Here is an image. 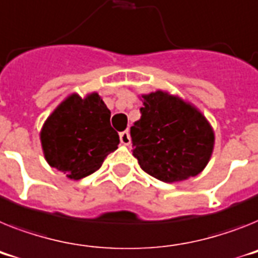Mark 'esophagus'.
Instances as JSON below:
<instances>
[{"label":"esophagus","mask_w":258,"mask_h":258,"mask_svg":"<svg viewBox=\"0 0 258 258\" xmlns=\"http://www.w3.org/2000/svg\"><path fill=\"white\" fill-rule=\"evenodd\" d=\"M119 138H120V143H122L123 146H128L130 143H131V138H130L128 131H123V133L119 134Z\"/></svg>","instance_id":"obj_1"}]
</instances>
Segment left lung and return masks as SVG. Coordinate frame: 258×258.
Listing matches in <instances>:
<instances>
[{
	"instance_id": "obj_1",
	"label": "left lung",
	"mask_w": 258,
	"mask_h": 258,
	"mask_svg": "<svg viewBox=\"0 0 258 258\" xmlns=\"http://www.w3.org/2000/svg\"><path fill=\"white\" fill-rule=\"evenodd\" d=\"M142 116L131 127L140 168L162 182H178L206 168L213 155V127L202 112L179 97L143 94Z\"/></svg>"
}]
</instances>
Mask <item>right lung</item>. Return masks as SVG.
Segmentation results:
<instances>
[{"mask_svg":"<svg viewBox=\"0 0 258 258\" xmlns=\"http://www.w3.org/2000/svg\"><path fill=\"white\" fill-rule=\"evenodd\" d=\"M110 115L98 93L85 98L71 94L53 110L40 131L47 162L71 179H81L98 170L119 144Z\"/></svg>","mask_w":258,"mask_h":258,"instance_id":"obj_1","label":"right lung"}]
</instances>
